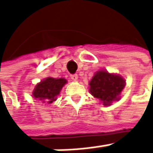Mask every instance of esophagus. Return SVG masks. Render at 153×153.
<instances>
[{
	"instance_id": "obj_1",
	"label": "esophagus",
	"mask_w": 153,
	"mask_h": 153,
	"mask_svg": "<svg viewBox=\"0 0 153 153\" xmlns=\"http://www.w3.org/2000/svg\"><path fill=\"white\" fill-rule=\"evenodd\" d=\"M71 79L72 81H77V79H78V75H77V74H71Z\"/></svg>"
}]
</instances>
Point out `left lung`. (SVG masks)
Returning <instances> with one entry per match:
<instances>
[{
    "label": "left lung",
    "mask_w": 153,
    "mask_h": 153,
    "mask_svg": "<svg viewBox=\"0 0 153 153\" xmlns=\"http://www.w3.org/2000/svg\"><path fill=\"white\" fill-rule=\"evenodd\" d=\"M124 87L125 81L122 77L104 71L96 72L90 82L91 94L101 100L104 105H109L114 100H118Z\"/></svg>",
    "instance_id": "obj_1"
}]
</instances>
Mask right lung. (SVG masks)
Returning a JSON list of instances; mask_svg holds the SVG:
<instances>
[{"label": "right lung", "mask_w": 153, "mask_h": 153, "mask_svg": "<svg viewBox=\"0 0 153 153\" xmlns=\"http://www.w3.org/2000/svg\"><path fill=\"white\" fill-rule=\"evenodd\" d=\"M66 82L67 81L63 78H47L36 86L33 95L43 103H53Z\"/></svg>", "instance_id": "add662e5"}]
</instances>
